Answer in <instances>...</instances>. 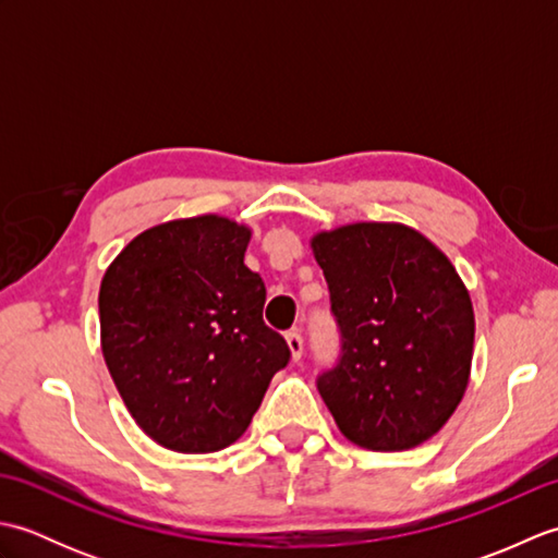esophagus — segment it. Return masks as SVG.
<instances>
[{
  "label": "esophagus",
  "mask_w": 558,
  "mask_h": 558,
  "mask_svg": "<svg viewBox=\"0 0 558 558\" xmlns=\"http://www.w3.org/2000/svg\"><path fill=\"white\" fill-rule=\"evenodd\" d=\"M286 340H288V348H290V352H292V360H294V362L302 360L304 340H302V336L298 333V330H290V333L286 336Z\"/></svg>",
  "instance_id": "34e87169"
}]
</instances>
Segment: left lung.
I'll use <instances>...</instances> for the list:
<instances>
[{
  "label": "left lung",
  "instance_id": "1",
  "mask_svg": "<svg viewBox=\"0 0 558 558\" xmlns=\"http://www.w3.org/2000/svg\"><path fill=\"white\" fill-rule=\"evenodd\" d=\"M340 333L316 388L352 444L405 450L434 436L468 388L475 314L450 260L417 230L357 222L312 240Z\"/></svg>",
  "mask_w": 558,
  "mask_h": 558
}]
</instances>
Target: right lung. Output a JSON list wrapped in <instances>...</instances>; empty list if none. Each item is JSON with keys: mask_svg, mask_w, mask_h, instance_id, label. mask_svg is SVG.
Segmentation results:
<instances>
[{"mask_svg": "<svg viewBox=\"0 0 558 558\" xmlns=\"http://www.w3.org/2000/svg\"><path fill=\"white\" fill-rule=\"evenodd\" d=\"M244 225L198 216L141 232L100 286L102 354L153 441L213 453L236 441L286 369V338L264 324L266 286L244 266Z\"/></svg>", "mask_w": 558, "mask_h": 558, "instance_id": "1", "label": "right lung"}]
</instances>
